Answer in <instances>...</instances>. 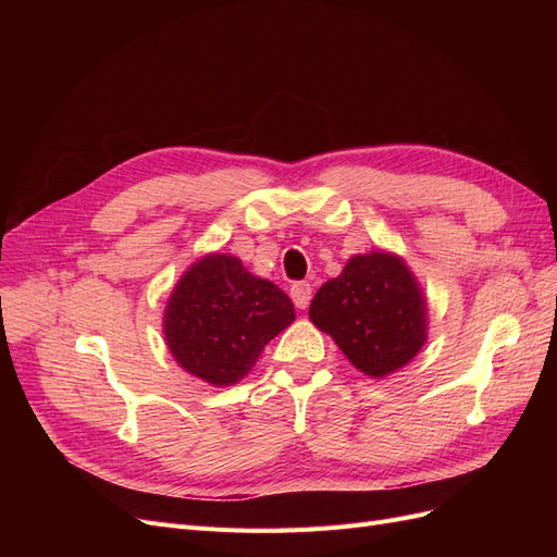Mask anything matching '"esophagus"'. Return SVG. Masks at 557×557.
Segmentation results:
<instances>
[{"mask_svg": "<svg viewBox=\"0 0 557 557\" xmlns=\"http://www.w3.org/2000/svg\"><path fill=\"white\" fill-rule=\"evenodd\" d=\"M311 295H313L311 283H307V281L293 283L290 297H293V301H295V307H297V309H307V307H309V301H311Z\"/></svg>", "mask_w": 557, "mask_h": 557, "instance_id": "obj_1", "label": "esophagus"}]
</instances>
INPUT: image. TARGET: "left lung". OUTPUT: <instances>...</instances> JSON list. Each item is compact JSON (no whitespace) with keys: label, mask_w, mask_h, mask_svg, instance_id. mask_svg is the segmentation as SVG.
I'll return each instance as SVG.
<instances>
[{"label":"left lung","mask_w":557,"mask_h":557,"mask_svg":"<svg viewBox=\"0 0 557 557\" xmlns=\"http://www.w3.org/2000/svg\"><path fill=\"white\" fill-rule=\"evenodd\" d=\"M309 318L372 379L409 364L428 339L423 290L404 260L383 250L352 256L339 276L320 285Z\"/></svg>","instance_id":"8db88e82"}]
</instances>
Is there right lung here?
Listing matches in <instances>:
<instances>
[{
    "label": "right lung",
    "mask_w": 557,
    "mask_h": 557,
    "mask_svg": "<svg viewBox=\"0 0 557 557\" xmlns=\"http://www.w3.org/2000/svg\"><path fill=\"white\" fill-rule=\"evenodd\" d=\"M293 320V301L278 285L246 272L239 258L211 252L178 278L162 332L185 372L211 385H232Z\"/></svg>",
    "instance_id": "right-lung-1"
}]
</instances>
